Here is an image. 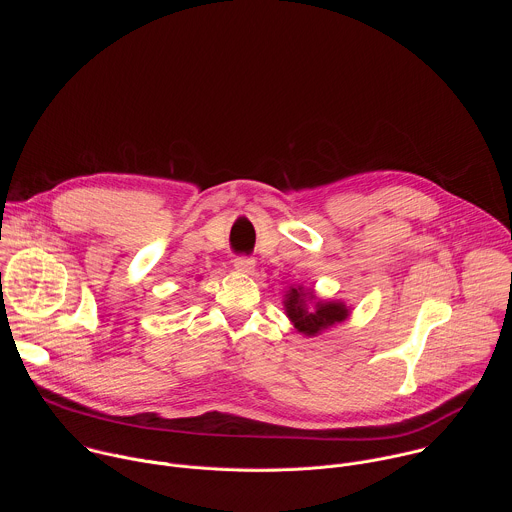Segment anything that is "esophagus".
I'll return each mask as SVG.
<instances>
[{
  "mask_svg": "<svg viewBox=\"0 0 512 512\" xmlns=\"http://www.w3.org/2000/svg\"><path fill=\"white\" fill-rule=\"evenodd\" d=\"M233 265H235V269H237V271L251 273V271L255 269V259H253V257H247V255H239V257H235Z\"/></svg>",
  "mask_w": 512,
  "mask_h": 512,
  "instance_id": "34e87169",
  "label": "esophagus"
}]
</instances>
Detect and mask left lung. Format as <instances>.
I'll return each instance as SVG.
<instances>
[{
    "label": "left lung",
    "instance_id": "1",
    "mask_svg": "<svg viewBox=\"0 0 512 512\" xmlns=\"http://www.w3.org/2000/svg\"><path fill=\"white\" fill-rule=\"evenodd\" d=\"M285 312L294 326L308 336L318 334L320 330L334 326L336 322H342L348 316V310L342 304H322L318 302L314 308L306 306V294H300L298 289H291L285 300Z\"/></svg>",
    "mask_w": 512,
    "mask_h": 512
}]
</instances>
